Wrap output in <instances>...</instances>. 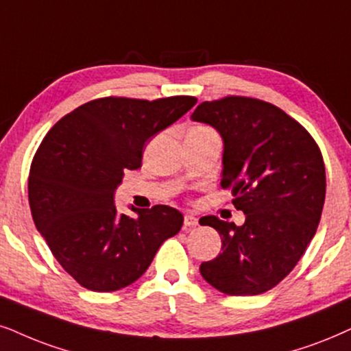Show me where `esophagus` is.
I'll return each instance as SVG.
<instances>
[{
	"label": "esophagus",
	"mask_w": 351,
	"mask_h": 351,
	"mask_svg": "<svg viewBox=\"0 0 351 351\" xmlns=\"http://www.w3.org/2000/svg\"><path fill=\"white\" fill-rule=\"evenodd\" d=\"M197 223H199V220H197L196 217H194V215H191V214L184 215V230H191V228H194V227H196Z\"/></svg>",
	"instance_id": "34e87169"
}]
</instances>
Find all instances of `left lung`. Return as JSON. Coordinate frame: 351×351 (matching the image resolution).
Wrapping results in <instances>:
<instances>
[{
    "mask_svg": "<svg viewBox=\"0 0 351 351\" xmlns=\"http://www.w3.org/2000/svg\"><path fill=\"white\" fill-rule=\"evenodd\" d=\"M191 118L223 137L220 184L246 215L241 227L215 215L199 220L221 237V254L199 270L225 295L264 293L293 270L316 234L326 199L321 149L295 118L252 97L202 101Z\"/></svg>",
    "mask_w": 351,
    "mask_h": 351,
    "instance_id": "1",
    "label": "left lung"
}]
</instances>
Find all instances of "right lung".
<instances>
[{
  "label": "right lung",
  "mask_w": 351,
  "mask_h": 351,
  "mask_svg": "<svg viewBox=\"0 0 351 351\" xmlns=\"http://www.w3.org/2000/svg\"><path fill=\"white\" fill-rule=\"evenodd\" d=\"M191 95L157 100L104 97L58 121L38 145L29 171L35 227L79 285L114 291L136 282L183 215L168 206L118 214L113 194L126 170L143 163L144 144L189 112Z\"/></svg>",
  "instance_id": "add662e5"
}]
</instances>
